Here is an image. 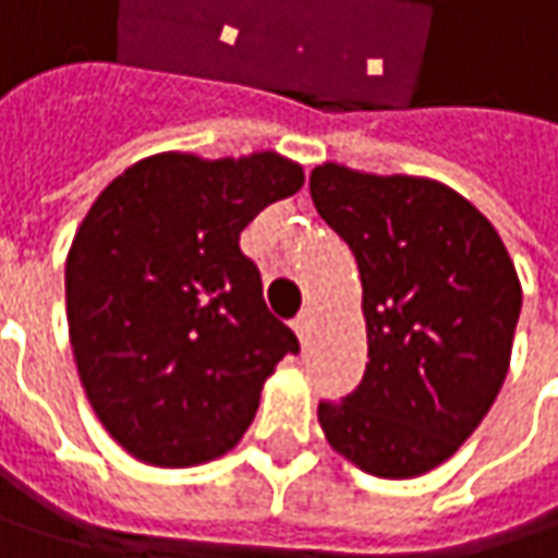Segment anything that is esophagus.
I'll return each mask as SVG.
<instances>
[{
    "mask_svg": "<svg viewBox=\"0 0 558 558\" xmlns=\"http://www.w3.org/2000/svg\"><path fill=\"white\" fill-rule=\"evenodd\" d=\"M291 329H294V332H298V338L304 341V338H307V332H311V311L298 313V316L291 319Z\"/></svg>",
    "mask_w": 558,
    "mask_h": 558,
    "instance_id": "1",
    "label": "esophagus"
}]
</instances>
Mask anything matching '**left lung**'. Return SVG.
Here are the masks:
<instances>
[{"instance_id":"obj_1","label":"left lung","mask_w":558,"mask_h":558,"mask_svg":"<svg viewBox=\"0 0 558 558\" xmlns=\"http://www.w3.org/2000/svg\"><path fill=\"white\" fill-rule=\"evenodd\" d=\"M319 217L354 251L369 363L319 400L341 457L378 478L450 460L500 395L522 286L497 229L453 189L338 163L311 173Z\"/></svg>"}]
</instances>
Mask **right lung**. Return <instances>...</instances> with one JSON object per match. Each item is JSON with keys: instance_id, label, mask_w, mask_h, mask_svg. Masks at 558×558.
<instances>
[{"instance_id": "1", "label": "right lung", "mask_w": 558, "mask_h": 558, "mask_svg": "<svg viewBox=\"0 0 558 558\" xmlns=\"http://www.w3.org/2000/svg\"><path fill=\"white\" fill-rule=\"evenodd\" d=\"M301 185V167L272 151H170L123 170L76 229L64 267L76 369L136 460L173 469L223 457L276 363L301 351L239 247L242 229Z\"/></svg>"}]
</instances>
